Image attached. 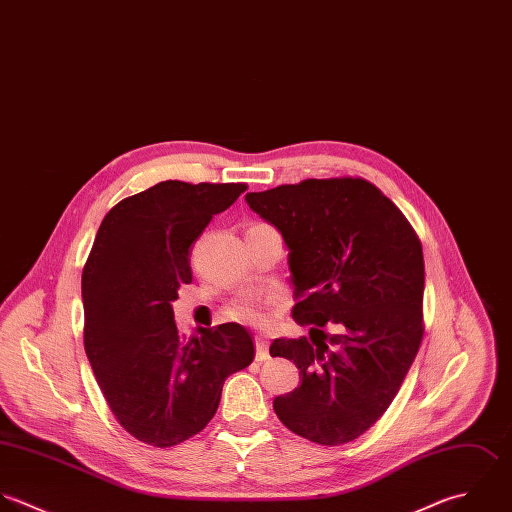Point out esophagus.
<instances>
[{"label":"esophagus","instance_id":"esophagus-1","mask_svg":"<svg viewBox=\"0 0 512 512\" xmlns=\"http://www.w3.org/2000/svg\"><path fill=\"white\" fill-rule=\"evenodd\" d=\"M256 359L258 361H266L270 359V351H268V340L262 336H256Z\"/></svg>","mask_w":512,"mask_h":512}]
</instances>
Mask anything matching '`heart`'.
Here are the masks:
<instances>
[{
	"mask_svg": "<svg viewBox=\"0 0 512 512\" xmlns=\"http://www.w3.org/2000/svg\"><path fill=\"white\" fill-rule=\"evenodd\" d=\"M254 226H260V224H254ZM232 316L236 320L248 322V324H262V322H266V314H264L262 304H258L254 300H244V302L236 304L232 308Z\"/></svg>",
	"mask_w": 512,
	"mask_h": 512,
	"instance_id": "obj_1",
	"label": "heart"
}]
</instances>
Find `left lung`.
<instances>
[{
  "instance_id": "left-lung-1",
  "label": "left lung",
  "mask_w": 512,
  "mask_h": 512,
  "mask_svg": "<svg viewBox=\"0 0 512 512\" xmlns=\"http://www.w3.org/2000/svg\"><path fill=\"white\" fill-rule=\"evenodd\" d=\"M284 238L298 324L310 338L274 340L300 369L274 399L280 421L320 445L363 435L391 405L423 338L425 264L401 210L363 178H310L248 192Z\"/></svg>"
}]
</instances>
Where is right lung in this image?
Masks as SVG:
<instances>
[{"label": "right lung", "instance_id": "right-lung-1", "mask_svg": "<svg viewBox=\"0 0 512 512\" xmlns=\"http://www.w3.org/2000/svg\"><path fill=\"white\" fill-rule=\"evenodd\" d=\"M246 184L159 182L103 218L83 268L85 351L117 421L139 441L172 447L214 417L228 375L254 359L240 324L182 340L172 302L192 282L190 246Z\"/></svg>", "mask_w": 512, "mask_h": 512}]
</instances>
